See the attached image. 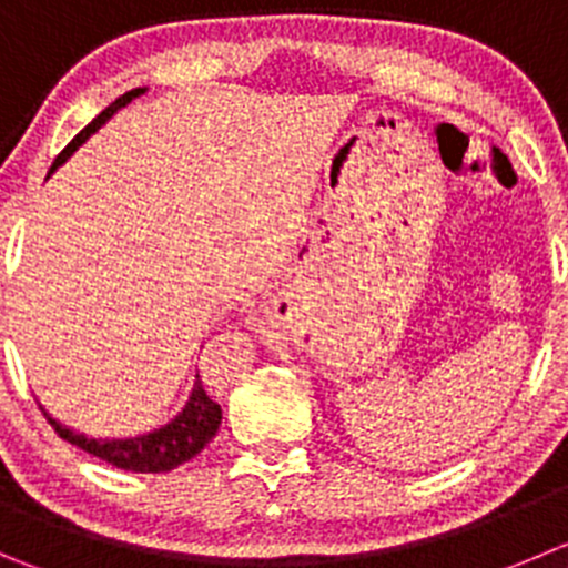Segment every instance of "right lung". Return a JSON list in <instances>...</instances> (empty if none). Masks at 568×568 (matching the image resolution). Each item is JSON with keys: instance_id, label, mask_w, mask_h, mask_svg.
<instances>
[{"instance_id": "add662e5", "label": "right lung", "mask_w": 568, "mask_h": 568, "mask_svg": "<svg viewBox=\"0 0 568 568\" xmlns=\"http://www.w3.org/2000/svg\"><path fill=\"white\" fill-rule=\"evenodd\" d=\"M142 92H145V89H131V92H125L123 98H116L109 109L100 111L92 123H89L87 129L75 136V140L69 142V145L58 153V159L52 162L50 173L55 171L58 164L67 162V159L72 156V153H75L78 148H81L83 142H87L89 136H92L94 131H98L116 109H123L125 103H131L134 98H140ZM44 417L50 420V426L55 428L58 437H63L67 443L78 445V448H83V452L92 454V457L103 459V463L114 465V468L134 470V474H164V470L179 468L182 463L193 459L195 454L204 452V445L215 437V432H219V426H221V406L215 404L210 395H206L204 384H201V378L195 375V384H193V392H190L187 406H184V409L179 412L171 423H164L162 428H153V432H148V434H140V437L92 439V437H83V434H75L72 428L61 426V423L52 420L47 412H44Z\"/></svg>"}]
</instances>
